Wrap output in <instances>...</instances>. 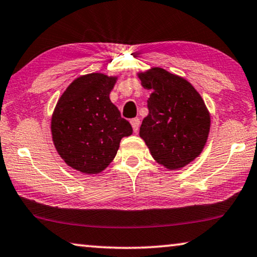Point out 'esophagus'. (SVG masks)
<instances>
[{
	"instance_id": "34e87169",
	"label": "esophagus",
	"mask_w": 257,
	"mask_h": 257,
	"mask_svg": "<svg viewBox=\"0 0 257 257\" xmlns=\"http://www.w3.org/2000/svg\"><path fill=\"white\" fill-rule=\"evenodd\" d=\"M130 123H132V127H133V130L134 132H137L139 130V127H140V118H132L130 120Z\"/></svg>"
}]
</instances>
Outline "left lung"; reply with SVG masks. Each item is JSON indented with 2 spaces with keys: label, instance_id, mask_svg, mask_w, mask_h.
Returning a JSON list of instances; mask_svg holds the SVG:
<instances>
[{
  "label": "left lung",
  "instance_id": "1",
  "mask_svg": "<svg viewBox=\"0 0 257 257\" xmlns=\"http://www.w3.org/2000/svg\"><path fill=\"white\" fill-rule=\"evenodd\" d=\"M139 78L153 91L140 136L157 163L170 170L184 168L199 156L207 141L211 117L204 100L189 81L164 68L154 67Z\"/></svg>",
  "mask_w": 257,
  "mask_h": 257
}]
</instances>
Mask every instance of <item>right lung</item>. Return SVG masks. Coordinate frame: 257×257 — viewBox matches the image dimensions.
Instances as JSON below:
<instances>
[{
	"instance_id": "obj_1",
	"label": "right lung",
	"mask_w": 257,
	"mask_h": 257,
	"mask_svg": "<svg viewBox=\"0 0 257 257\" xmlns=\"http://www.w3.org/2000/svg\"><path fill=\"white\" fill-rule=\"evenodd\" d=\"M116 77L102 73L82 75L58 100L51 120L55 147L65 163L86 175L107 168L122 137L133 128L111 102L109 94Z\"/></svg>"
}]
</instances>
